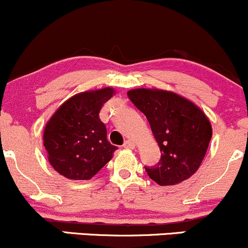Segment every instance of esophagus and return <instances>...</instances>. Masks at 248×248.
I'll use <instances>...</instances> for the list:
<instances>
[{
  "instance_id": "obj_1",
  "label": "esophagus",
  "mask_w": 248,
  "mask_h": 248,
  "mask_svg": "<svg viewBox=\"0 0 248 248\" xmlns=\"http://www.w3.org/2000/svg\"><path fill=\"white\" fill-rule=\"evenodd\" d=\"M123 146H124V148H126V149H135L136 145H135V143L132 142V140H125Z\"/></svg>"
}]
</instances>
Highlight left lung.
<instances>
[{
    "label": "left lung",
    "mask_w": 248,
    "mask_h": 248,
    "mask_svg": "<svg viewBox=\"0 0 248 248\" xmlns=\"http://www.w3.org/2000/svg\"><path fill=\"white\" fill-rule=\"evenodd\" d=\"M127 97L145 114L161 150L154 167H144L159 186L183 182L199 169L212 138V125L194 103L174 92L135 89Z\"/></svg>",
    "instance_id": "1"
}]
</instances>
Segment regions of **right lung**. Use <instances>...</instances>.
<instances>
[{"label":"right lung","instance_id":"add662e5","mask_svg":"<svg viewBox=\"0 0 248 248\" xmlns=\"http://www.w3.org/2000/svg\"><path fill=\"white\" fill-rule=\"evenodd\" d=\"M114 90L105 87L73 95L55 111L44 132L50 166L70 180H90L112 158L117 146L100 121L103 105Z\"/></svg>","mask_w":248,"mask_h":248}]
</instances>
